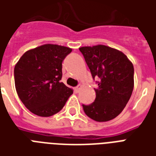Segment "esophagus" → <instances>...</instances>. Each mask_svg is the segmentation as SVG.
Returning a JSON list of instances; mask_svg holds the SVG:
<instances>
[{
  "label": "esophagus",
  "instance_id": "1",
  "mask_svg": "<svg viewBox=\"0 0 156 156\" xmlns=\"http://www.w3.org/2000/svg\"><path fill=\"white\" fill-rule=\"evenodd\" d=\"M79 90H80V86H78V87H74V92L75 93H78Z\"/></svg>",
  "mask_w": 156,
  "mask_h": 156
}]
</instances>
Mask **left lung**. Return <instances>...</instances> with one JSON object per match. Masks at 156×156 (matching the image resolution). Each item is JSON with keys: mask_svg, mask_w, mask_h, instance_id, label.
Listing matches in <instances>:
<instances>
[{"mask_svg": "<svg viewBox=\"0 0 156 156\" xmlns=\"http://www.w3.org/2000/svg\"><path fill=\"white\" fill-rule=\"evenodd\" d=\"M98 87L93 103L83 104L86 115L95 121H108L121 113L133 89V64L118 50L104 45L79 48Z\"/></svg>", "mask_w": 156, "mask_h": 156, "instance_id": "1", "label": "left lung"}]
</instances>
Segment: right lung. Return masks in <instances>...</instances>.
Segmentation results:
<instances>
[{"label":"right lung","mask_w":156,"mask_h":156,"mask_svg":"<svg viewBox=\"0 0 156 156\" xmlns=\"http://www.w3.org/2000/svg\"><path fill=\"white\" fill-rule=\"evenodd\" d=\"M69 48L44 44L23 54L14 67L18 97L26 108L40 116H51L65 106L73 90L61 83L62 61Z\"/></svg>","instance_id":"obj_1"}]
</instances>
